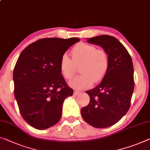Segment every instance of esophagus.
Returning a JSON list of instances; mask_svg holds the SVG:
<instances>
[{"label":"esophagus","mask_w":150,"mask_h":150,"mask_svg":"<svg viewBox=\"0 0 150 150\" xmlns=\"http://www.w3.org/2000/svg\"><path fill=\"white\" fill-rule=\"evenodd\" d=\"M80 93L79 92V91H74V93H73V95H74L75 96H77V95H79Z\"/></svg>","instance_id":"esophagus-1"}]
</instances>
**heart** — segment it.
I'll return each mask as SVG.
<instances>
[{"label":"heart","instance_id":"obj_1","mask_svg":"<svg viewBox=\"0 0 150 150\" xmlns=\"http://www.w3.org/2000/svg\"><path fill=\"white\" fill-rule=\"evenodd\" d=\"M72 59L67 53L61 58L60 70L66 79H69L75 73V66L79 67V73L69 81L71 87L77 90L87 89L93 81H101L105 77L109 68V57L103 50L97 49L92 45L80 42L71 50Z\"/></svg>","mask_w":150,"mask_h":150}]
</instances>
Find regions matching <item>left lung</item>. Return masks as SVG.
<instances>
[{
	"instance_id": "left-lung-1",
	"label": "left lung",
	"mask_w": 150,
	"mask_h": 150,
	"mask_svg": "<svg viewBox=\"0 0 150 150\" xmlns=\"http://www.w3.org/2000/svg\"><path fill=\"white\" fill-rule=\"evenodd\" d=\"M87 39L102 47L109 64L100 83L86 91L90 101L81 113L91 126L105 128L115 124L129 110L134 89V66L127 49L116 38L103 35Z\"/></svg>"
}]
</instances>
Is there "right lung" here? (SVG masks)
<instances>
[{"instance_id": "right-lung-1", "label": "right lung", "mask_w": 150, "mask_h": 150, "mask_svg": "<svg viewBox=\"0 0 150 150\" xmlns=\"http://www.w3.org/2000/svg\"><path fill=\"white\" fill-rule=\"evenodd\" d=\"M80 41L47 38L33 42L23 50L13 71L15 97L26 122L37 129L57 123L63 103L73 90L67 85L60 70L63 54Z\"/></svg>"}]
</instances>
